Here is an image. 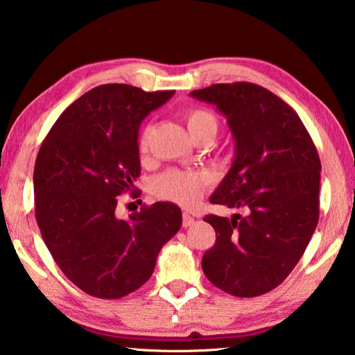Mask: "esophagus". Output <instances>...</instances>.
<instances>
[{
  "label": "esophagus",
  "instance_id": "esophagus-1",
  "mask_svg": "<svg viewBox=\"0 0 355 355\" xmlns=\"http://www.w3.org/2000/svg\"><path fill=\"white\" fill-rule=\"evenodd\" d=\"M192 224H194V218L188 213H183V227H191Z\"/></svg>",
  "mask_w": 355,
  "mask_h": 355
}]
</instances>
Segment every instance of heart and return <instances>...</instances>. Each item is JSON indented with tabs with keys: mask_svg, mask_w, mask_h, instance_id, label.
I'll use <instances>...</instances> for the list:
<instances>
[{
	"mask_svg": "<svg viewBox=\"0 0 355 355\" xmlns=\"http://www.w3.org/2000/svg\"><path fill=\"white\" fill-rule=\"evenodd\" d=\"M183 117L186 125H188L191 136L202 133V131H209V133L214 135L216 128H218L216 117L208 110H203V107H191V110H186ZM137 146H139L141 152H146V130H141L139 136H137ZM209 183H211V172L207 169H169L153 180L152 191L158 199L171 200L180 203V205L189 207L194 205L196 202H199Z\"/></svg>",
	"mask_w": 355,
	"mask_h": 355,
	"instance_id": "1",
	"label": "heart"
}]
</instances>
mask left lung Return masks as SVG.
<instances>
[{
  "label": "left lung",
  "instance_id": "8db88e82",
  "mask_svg": "<svg viewBox=\"0 0 355 355\" xmlns=\"http://www.w3.org/2000/svg\"><path fill=\"white\" fill-rule=\"evenodd\" d=\"M189 95L216 105L235 137V161L209 202L243 211L203 218L216 243L202 269L232 296H261L290 275L313 236L320 155L296 111L258 84H213Z\"/></svg>",
  "mask_w": 355,
  "mask_h": 355
}]
</instances>
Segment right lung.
<instances>
[{"instance_id":"obj_1","label":"right lung","mask_w":355,"mask_h":355,"mask_svg":"<svg viewBox=\"0 0 355 355\" xmlns=\"http://www.w3.org/2000/svg\"><path fill=\"white\" fill-rule=\"evenodd\" d=\"M172 95L101 84L73 101L42 142L35 220L59 269L89 296L120 299L141 288L182 227V209L169 202L116 216L119 196H137L139 125Z\"/></svg>"}]
</instances>
